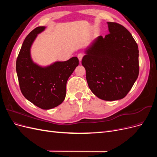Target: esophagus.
I'll use <instances>...</instances> for the list:
<instances>
[{
  "label": "esophagus",
  "instance_id": "1",
  "mask_svg": "<svg viewBox=\"0 0 157 157\" xmlns=\"http://www.w3.org/2000/svg\"><path fill=\"white\" fill-rule=\"evenodd\" d=\"M83 56H84V54H83V53H79V54H78L77 57H78V59H79L80 61L82 60V58H83Z\"/></svg>",
  "mask_w": 157,
  "mask_h": 157
}]
</instances>
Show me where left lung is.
<instances>
[{
    "instance_id": "obj_1",
    "label": "left lung",
    "mask_w": 157,
    "mask_h": 157,
    "mask_svg": "<svg viewBox=\"0 0 157 157\" xmlns=\"http://www.w3.org/2000/svg\"><path fill=\"white\" fill-rule=\"evenodd\" d=\"M109 33L99 36L86 50L82 65L88 86L103 100L124 98L139 75V50L131 33L122 25L107 22Z\"/></svg>"
}]
</instances>
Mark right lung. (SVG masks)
I'll list each match as a JSON object with an SVG mask.
<instances>
[{"instance_id": "right-lung-1", "label": "right lung", "mask_w": 157, "mask_h": 157, "mask_svg": "<svg viewBox=\"0 0 157 157\" xmlns=\"http://www.w3.org/2000/svg\"><path fill=\"white\" fill-rule=\"evenodd\" d=\"M45 27H38L23 42L16 60V72L22 94L35 105L42 109L58 106L66 95V84L78 65L77 57L65 61H57L41 67L33 63L30 48L33 41Z\"/></svg>"}]
</instances>
